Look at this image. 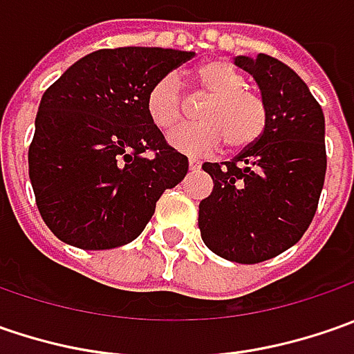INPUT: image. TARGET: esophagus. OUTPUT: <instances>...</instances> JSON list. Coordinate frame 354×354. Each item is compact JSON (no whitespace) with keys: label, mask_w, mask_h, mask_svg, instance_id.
<instances>
[{"label":"esophagus","mask_w":354,"mask_h":354,"mask_svg":"<svg viewBox=\"0 0 354 354\" xmlns=\"http://www.w3.org/2000/svg\"><path fill=\"white\" fill-rule=\"evenodd\" d=\"M198 167H201V161H198V159H193V157H191V159H189V169L197 171Z\"/></svg>","instance_id":"esophagus-1"}]
</instances>
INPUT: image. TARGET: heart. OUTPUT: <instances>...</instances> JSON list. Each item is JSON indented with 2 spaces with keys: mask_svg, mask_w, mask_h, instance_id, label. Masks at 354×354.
<instances>
[{
  "mask_svg": "<svg viewBox=\"0 0 354 354\" xmlns=\"http://www.w3.org/2000/svg\"><path fill=\"white\" fill-rule=\"evenodd\" d=\"M191 80L201 96H209L198 112L201 124L183 126L171 133L175 149L189 156H207L223 143L244 149L264 133L268 106L262 94L244 86V75L230 62L212 59L198 64ZM185 100L173 76L157 80L147 92L145 112L161 131L173 129L183 118Z\"/></svg>",
  "mask_w": 354,
  "mask_h": 354,
  "instance_id": "obj_1",
  "label": "heart"
}]
</instances>
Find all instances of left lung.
<instances>
[{
  "label": "left lung",
  "instance_id": "1",
  "mask_svg": "<svg viewBox=\"0 0 354 354\" xmlns=\"http://www.w3.org/2000/svg\"><path fill=\"white\" fill-rule=\"evenodd\" d=\"M268 106L264 133L234 159L203 163L212 193L198 205V228L216 256L258 264L292 248L311 225L325 181V118L288 64L260 53L236 57Z\"/></svg>",
  "mask_w": 354,
  "mask_h": 354
}]
</instances>
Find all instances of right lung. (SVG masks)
<instances>
[{
	"label": "right lung",
	"mask_w": 354,
	"mask_h": 354,
	"mask_svg": "<svg viewBox=\"0 0 354 354\" xmlns=\"http://www.w3.org/2000/svg\"><path fill=\"white\" fill-rule=\"evenodd\" d=\"M189 50H94L53 82L35 120L29 177L55 236L82 250L131 242L159 197L183 181L189 161L145 112L157 80L193 59Z\"/></svg>",
	"instance_id": "1"
}]
</instances>
